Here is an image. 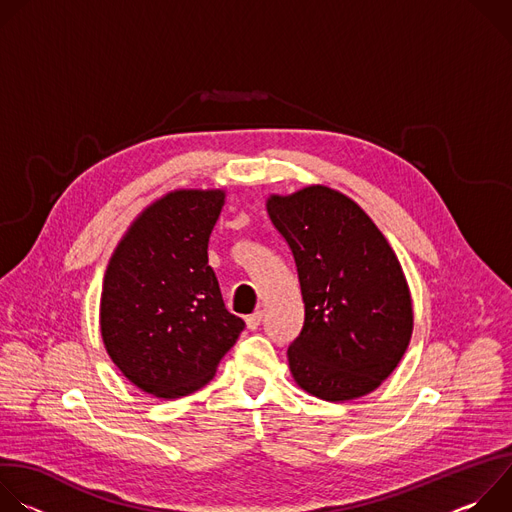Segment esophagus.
<instances>
[{"instance_id":"34e87169","label":"esophagus","mask_w":512,"mask_h":512,"mask_svg":"<svg viewBox=\"0 0 512 512\" xmlns=\"http://www.w3.org/2000/svg\"><path fill=\"white\" fill-rule=\"evenodd\" d=\"M245 322H247V328H249V330H257V328L261 326V322H263V312H261V310L253 312L251 316L245 318Z\"/></svg>"}]
</instances>
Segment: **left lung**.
Instances as JSON below:
<instances>
[{
	"label": "left lung",
	"mask_w": 512,
	"mask_h": 512,
	"mask_svg": "<svg viewBox=\"0 0 512 512\" xmlns=\"http://www.w3.org/2000/svg\"><path fill=\"white\" fill-rule=\"evenodd\" d=\"M298 267L306 308L287 360L296 383L324 401L375 391L403 358L411 294L391 245L354 200L308 186L267 200Z\"/></svg>",
	"instance_id": "left-lung-1"
}]
</instances>
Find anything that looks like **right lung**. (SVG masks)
Instances as JSON below:
<instances>
[{"label":"right lung","mask_w":512,"mask_h":512,"mask_svg":"<svg viewBox=\"0 0 512 512\" xmlns=\"http://www.w3.org/2000/svg\"><path fill=\"white\" fill-rule=\"evenodd\" d=\"M223 190H176L145 208L103 279L101 336L117 369L162 399L190 395L216 373L245 322L225 308L208 265Z\"/></svg>","instance_id":"right-lung-1"}]
</instances>
